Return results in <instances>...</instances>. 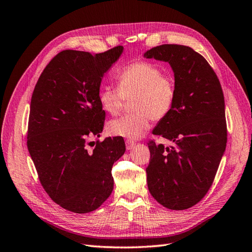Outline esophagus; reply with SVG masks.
<instances>
[{"label": "esophagus", "instance_id": "1", "mask_svg": "<svg viewBox=\"0 0 252 252\" xmlns=\"http://www.w3.org/2000/svg\"><path fill=\"white\" fill-rule=\"evenodd\" d=\"M136 145V143H135L134 140H131V139H126V149L127 150H130V149H132V148Z\"/></svg>", "mask_w": 252, "mask_h": 252}]
</instances>
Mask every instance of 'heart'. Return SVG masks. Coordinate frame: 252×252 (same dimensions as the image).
<instances>
[{
  "label": "heart",
  "instance_id": "heart-1",
  "mask_svg": "<svg viewBox=\"0 0 252 252\" xmlns=\"http://www.w3.org/2000/svg\"><path fill=\"white\" fill-rule=\"evenodd\" d=\"M118 87L104 86L99 103L105 113H120L126 99L132 100L131 115L108 122L107 132L113 136L137 139L150 126V119L160 120L169 114L176 100V84L158 64L139 61L125 67L117 74Z\"/></svg>",
  "mask_w": 252,
  "mask_h": 252
}]
</instances>
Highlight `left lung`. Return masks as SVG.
I'll return each mask as SVG.
<instances>
[{
    "instance_id": "left-lung-1",
    "label": "left lung",
    "mask_w": 252,
    "mask_h": 252,
    "mask_svg": "<svg viewBox=\"0 0 252 252\" xmlns=\"http://www.w3.org/2000/svg\"><path fill=\"white\" fill-rule=\"evenodd\" d=\"M144 56L169 63L177 92L171 111L152 131L175 145L148 143V189L167 209H189L209 191L227 145L221 85L210 63L189 47L162 44Z\"/></svg>"
}]
</instances>
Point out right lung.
<instances>
[{
  "mask_svg": "<svg viewBox=\"0 0 252 252\" xmlns=\"http://www.w3.org/2000/svg\"><path fill=\"white\" fill-rule=\"evenodd\" d=\"M122 51V46L94 55L62 51L44 68L32 95L29 152L44 190L70 212H93L113 191L112 168L126 151L124 138L98 140L92 150L88 146L104 126L102 77Z\"/></svg>",
  "mask_w": 252,
  "mask_h": 252,
  "instance_id": "obj_1",
  "label": "right lung"
}]
</instances>
